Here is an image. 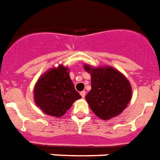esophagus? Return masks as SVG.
Masks as SVG:
<instances>
[{
  "mask_svg": "<svg viewBox=\"0 0 160 160\" xmlns=\"http://www.w3.org/2000/svg\"><path fill=\"white\" fill-rule=\"evenodd\" d=\"M80 95H81V97L84 98L85 96V90H83V91H81V92H80Z\"/></svg>",
  "mask_w": 160,
  "mask_h": 160,
  "instance_id": "1",
  "label": "esophagus"
}]
</instances>
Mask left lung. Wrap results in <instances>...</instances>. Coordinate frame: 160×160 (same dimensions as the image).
Here are the masks:
<instances>
[{
  "label": "left lung",
  "instance_id": "8db88e82",
  "mask_svg": "<svg viewBox=\"0 0 160 160\" xmlns=\"http://www.w3.org/2000/svg\"><path fill=\"white\" fill-rule=\"evenodd\" d=\"M91 75V90L85 99L90 109L102 119L119 114L131 100L132 90L126 78L112 67L91 68L85 65Z\"/></svg>",
  "mask_w": 160,
  "mask_h": 160
}]
</instances>
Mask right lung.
<instances>
[{
    "label": "right lung",
    "instance_id": "1",
    "mask_svg": "<svg viewBox=\"0 0 160 160\" xmlns=\"http://www.w3.org/2000/svg\"><path fill=\"white\" fill-rule=\"evenodd\" d=\"M37 106L46 114L60 117L81 98L70 80L68 68L60 65L45 73L34 90Z\"/></svg>",
    "mask_w": 160,
    "mask_h": 160
}]
</instances>
